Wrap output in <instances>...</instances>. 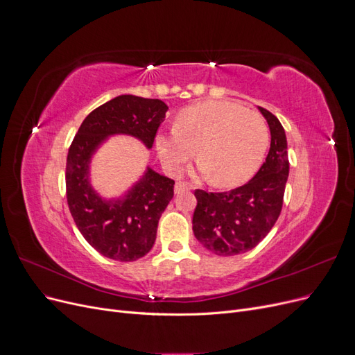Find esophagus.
<instances>
[{
    "instance_id": "obj_1",
    "label": "esophagus",
    "mask_w": 355,
    "mask_h": 355,
    "mask_svg": "<svg viewBox=\"0 0 355 355\" xmlns=\"http://www.w3.org/2000/svg\"><path fill=\"white\" fill-rule=\"evenodd\" d=\"M189 189H191L189 185L184 184V182H178V184L175 185V194H182V192L189 191Z\"/></svg>"
}]
</instances>
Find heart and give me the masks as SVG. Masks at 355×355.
<instances>
[{
	"label": "heart",
	"instance_id": "heart-1",
	"mask_svg": "<svg viewBox=\"0 0 355 355\" xmlns=\"http://www.w3.org/2000/svg\"><path fill=\"white\" fill-rule=\"evenodd\" d=\"M268 145L270 130L263 118L230 101L191 105L178 114L173 132L155 136L158 158L170 175H179L197 154L198 173L218 188H234L252 179Z\"/></svg>",
	"mask_w": 355,
	"mask_h": 355
}]
</instances>
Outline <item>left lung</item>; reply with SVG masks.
I'll return each mask as SVG.
<instances>
[{
  "label": "left lung",
  "instance_id": "1",
  "mask_svg": "<svg viewBox=\"0 0 355 355\" xmlns=\"http://www.w3.org/2000/svg\"><path fill=\"white\" fill-rule=\"evenodd\" d=\"M271 133L265 163L245 185L228 192L197 189L192 218L196 239L218 256L252 250L272 230L283 207L288 157L286 132L278 118L257 106Z\"/></svg>",
  "mask_w": 355,
  "mask_h": 355
}]
</instances>
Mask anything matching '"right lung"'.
Returning a JSON list of instances; mask_svg holds the SVG:
<instances>
[{
	"instance_id": "right-lung-1",
	"label": "right lung",
	"mask_w": 355,
	"mask_h": 355,
	"mask_svg": "<svg viewBox=\"0 0 355 355\" xmlns=\"http://www.w3.org/2000/svg\"><path fill=\"white\" fill-rule=\"evenodd\" d=\"M168 106L159 99L121 94L92 111L75 135L67 158V198L83 237L105 257L132 262L153 249L161 213L173 198L175 180L146 166L120 197H103L92 185V159L112 136H130L151 149Z\"/></svg>"
}]
</instances>
